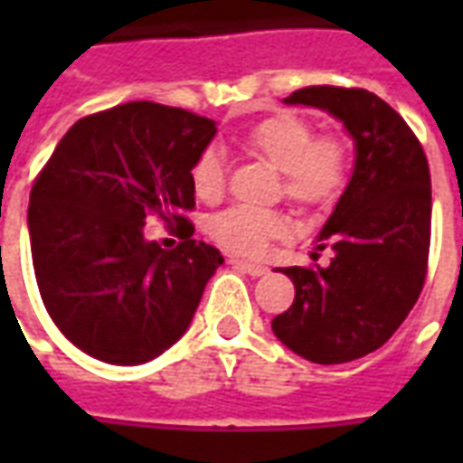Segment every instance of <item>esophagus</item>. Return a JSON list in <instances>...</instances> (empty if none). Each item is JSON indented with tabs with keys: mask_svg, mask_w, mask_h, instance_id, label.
I'll return each mask as SVG.
<instances>
[{
	"mask_svg": "<svg viewBox=\"0 0 463 463\" xmlns=\"http://www.w3.org/2000/svg\"><path fill=\"white\" fill-rule=\"evenodd\" d=\"M231 265H235L238 270L248 272V275H252V278H260V275H265V272H268V268H265V265L241 260V258H231Z\"/></svg>",
	"mask_w": 463,
	"mask_h": 463,
	"instance_id": "34e87169",
	"label": "esophagus"
}]
</instances>
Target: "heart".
Here are the masks:
<instances>
[{
    "label": "heart",
    "mask_w": 463,
    "mask_h": 463,
    "mask_svg": "<svg viewBox=\"0 0 463 463\" xmlns=\"http://www.w3.org/2000/svg\"><path fill=\"white\" fill-rule=\"evenodd\" d=\"M245 146L282 173V193L305 208H325L347 183V146L335 136L315 138V128L295 114L260 121L245 136ZM193 188L203 201L221 198L225 161L218 148H205L193 163ZM288 232V218L270 208L232 205L208 221V235L225 250L260 255L275 238Z\"/></svg>",
    "instance_id": "b5f03b06"
}]
</instances>
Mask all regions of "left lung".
<instances>
[{"label": "left lung", "instance_id": "obj_1", "mask_svg": "<svg viewBox=\"0 0 463 463\" xmlns=\"http://www.w3.org/2000/svg\"><path fill=\"white\" fill-rule=\"evenodd\" d=\"M285 104L342 121L354 168L315 241V250L332 248L330 265L280 270L295 302L272 332L315 364H342L382 347L419 300L431 238L427 156L404 118L364 89L307 86Z\"/></svg>", "mask_w": 463, "mask_h": 463}]
</instances>
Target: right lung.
Wrapping results in <instances>:
<instances>
[{
    "label": "right lung",
    "instance_id": "add662e5",
    "mask_svg": "<svg viewBox=\"0 0 463 463\" xmlns=\"http://www.w3.org/2000/svg\"><path fill=\"white\" fill-rule=\"evenodd\" d=\"M215 121L131 101L76 121L29 195V241L42 300L69 342L109 364H143L191 327L222 255L193 241L191 171ZM158 214L182 242L142 235Z\"/></svg>",
    "mask_w": 463,
    "mask_h": 463
}]
</instances>
